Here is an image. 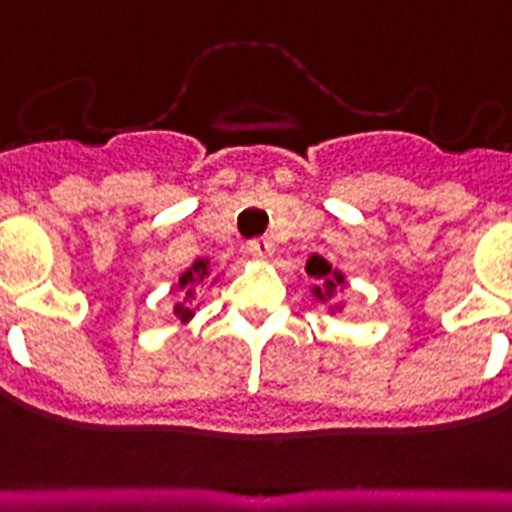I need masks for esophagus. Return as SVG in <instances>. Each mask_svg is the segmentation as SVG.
Segmentation results:
<instances>
[{
	"label": "esophagus",
	"mask_w": 512,
	"mask_h": 512,
	"mask_svg": "<svg viewBox=\"0 0 512 512\" xmlns=\"http://www.w3.org/2000/svg\"><path fill=\"white\" fill-rule=\"evenodd\" d=\"M247 252H250L255 260H268L273 255V242L268 237H257L247 242Z\"/></svg>",
	"instance_id": "obj_1"
}]
</instances>
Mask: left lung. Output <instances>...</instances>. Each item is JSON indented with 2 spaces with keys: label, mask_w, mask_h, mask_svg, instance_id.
<instances>
[{
  "label": "left lung",
  "mask_w": 512,
  "mask_h": 512,
  "mask_svg": "<svg viewBox=\"0 0 512 512\" xmlns=\"http://www.w3.org/2000/svg\"><path fill=\"white\" fill-rule=\"evenodd\" d=\"M306 273H309V278L319 281V286L311 288V293H314L319 301L332 299V296L340 291L342 283H345V275H342L340 270H332L330 262L324 260V257H319V255L309 257V262H306ZM332 311H335V309H332Z\"/></svg>",
  "instance_id": "obj_1"
}]
</instances>
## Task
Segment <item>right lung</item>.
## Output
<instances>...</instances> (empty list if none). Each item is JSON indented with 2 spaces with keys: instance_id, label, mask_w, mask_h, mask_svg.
<instances>
[{
  "instance_id": "add662e5",
  "label": "right lung",
  "mask_w": 512,
  "mask_h": 512,
  "mask_svg": "<svg viewBox=\"0 0 512 512\" xmlns=\"http://www.w3.org/2000/svg\"><path fill=\"white\" fill-rule=\"evenodd\" d=\"M208 275H211V262H208L206 257L195 260L193 265H190V268L180 275V281H177L175 288L177 291H182V301L180 304H175V309L172 311H175V317L180 319L182 324H188L190 319L195 317V306H193L195 286L206 281Z\"/></svg>"
}]
</instances>
